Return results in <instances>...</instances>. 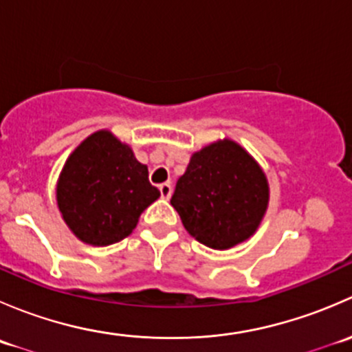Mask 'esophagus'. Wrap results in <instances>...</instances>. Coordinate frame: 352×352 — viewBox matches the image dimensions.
Instances as JSON below:
<instances>
[{
    "label": "esophagus",
    "mask_w": 352,
    "mask_h": 352,
    "mask_svg": "<svg viewBox=\"0 0 352 352\" xmlns=\"http://www.w3.org/2000/svg\"><path fill=\"white\" fill-rule=\"evenodd\" d=\"M160 194H162L163 199H170V196H172V186L168 182L162 184L160 186Z\"/></svg>",
    "instance_id": "1"
}]
</instances>
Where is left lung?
I'll use <instances>...</instances> for the list:
<instances>
[{"mask_svg":"<svg viewBox=\"0 0 352 352\" xmlns=\"http://www.w3.org/2000/svg\"><path fill=\"white\" fill-rule=\"evenodd\" d=\"M170 204L197 242L228 250L257 232L269 204V182L236 141L218 140L192 153Z\"/></svg>","mask_w":352,"mask_h":352,"instance_id":"left-lung-1","label":"left lung"}]
</instances>
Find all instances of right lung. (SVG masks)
I'll use <instances>...</instances> for the list:
<instances>
[{"mask_svg": "<svg viewBox=\"0 0 352 352\" xmlns=\"http://www.w3.org/2000/svg\"><path fill=\"white\" fill-rule=\"evenodd\" d=\"M160 190L148 180V166L133 148L100 129L67 156L56 186L63 219L78 240L94 247L120 242Z\"/></svg>", "mask_w": 352, "mask_h": 352, "instance_id": "1", "label": "right lung"}]
</instances>
